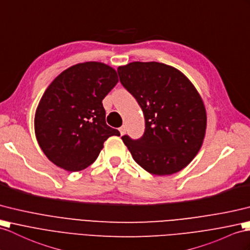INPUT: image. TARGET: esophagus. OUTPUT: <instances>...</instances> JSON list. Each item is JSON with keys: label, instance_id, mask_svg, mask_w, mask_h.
<instances>
[{"label": "esophagus", "instance_id": "34e87169", "mask_svg": "<svg viewBox=\"0 0 250 250\" xmlns=\"http://www.w3.org/2000/svg\"><path fill=\"white\" fill-rule=\"evenodd\" d=\"M119 130H120V133H121V135H122V136H123V135H124V133L126 132V127H125V126H122V127H120V128H119Z\"/></svg>", "mask_w": 250, "mask_h": 250}]
</instances>
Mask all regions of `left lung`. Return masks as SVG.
<instances>
[{
    "instance_id": "left-lung-1",
    "label": "left lung",
    "mask_w": 250,
    "mask_h": 250,
    "mask_svg": "<svg viewBox=\"0 0 250 250\" xmlns=\"http://www.w3.org/2000/svg\"><path fill=\"white\" fill-rule=\"evenodd\" d=\"M118 73L145 120L141 138L122 137L133 160L153 175L181 171L197 155L206 135L202 96L184 73L164 63L135 62L119 66Z\"/></svg>"
}]
</instances>
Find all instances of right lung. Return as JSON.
<instances>
[{"label":"right lung","mask_w":250,"mask_h":250,"mask_svg":"<svg viewBox=\"0 0 250 250\" xmlns=\"http://www.w3.org/2000/svg\"><path fill=\"white\" fill-rule=\"evenodd\" d=\"M119 82L117 71L103 62L70 66L54 79L35 114V133L55 166L78 172L92 164L104 142L120 136L106 124L103 100Z\"/></svg>","instance_id":"obj_1"}]
</instances>
